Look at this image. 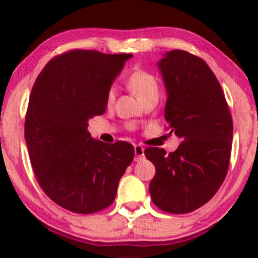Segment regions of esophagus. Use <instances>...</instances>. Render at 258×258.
Instances as JSON below:
<instances>
[{"mask_svg":"<svg viewBox=\"0 0 258 258\" xmlns=\"http://www.w3.org/2000/svg\"><path fill=\"white\" fill-rule=\"evenodd\" d=\"M135 161H141L142 159L144 158V148L141 146V144H137L135 146Z\"/></svg>","mask_w":258,"mask_h":258,"instance_id":"esophagus-1","label":"esophagus"}]
</instances>
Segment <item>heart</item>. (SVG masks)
I'll return each instance as SVG.
<instances>
[{
    "mask_svg": "<svg viewBox=\"0 0 258 258\" xmlns=\"http://www.w3.org/2000/svg\"><path fill=\"white\" fill-rule=\"evenodd\" d=\"M127 87L135 94L141 102L152 97H159L160 86L159 81L152 73L147 72L144 69H136L130 74L127 78ZM116 92L114 87H110L106 92V104L111 106L115 102Z\"/></svg>",
    "mask_w": 258,
    "mask_h": 258,
    "instance_id": "heart-1",
    "label": "heart"
}]
</instances>
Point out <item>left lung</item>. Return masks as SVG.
<instances>
[{"instance_id":"8db88e82","label":"left lung","mask_w":258,"mask_h":258,"mask_svg":"<svg viewBox=\"0 0 258 258\" xmlns=\"http://www.w3.org/2000/svg\"><path fill=\"white\" fill-rule=\"evenodd\" d=\"M167 90V130L182 139L177 150H144L155 165L149 184L154 205L168 214H189L214 198L232 152L233 120L220 82L204 59L174 49L159 61Z\"/></svg>"}]
</instances>
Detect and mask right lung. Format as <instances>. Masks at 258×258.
<instances>
[{
    "mask_svg": "<svg viewBox=\"0 0 258 258\" xmlns=\"http://www.w3.org/2000/svg\"><path fill=\"white\" fill-rule=\"evenodd\" d=\"M132 54L70 49L37 76L25 115L31 166L44 194L75 214L90 215L114 203L117 184L135 158L123 141H94L88 120L104 114L106 92Z\"/></svg>",
    "mask_w": 258,
    "mask_h": 258,
    "instance_id": "right-lung-1",
    "label": "right lung"
}]
</instances>
